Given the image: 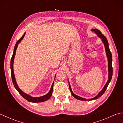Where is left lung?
Wrapping results in <instances>:
<instances>
[{
    "instance_id": "1",
    "label": "left lung",
    "mask_w": 123,
    "mask_h": 123,
    "mask_svg": "<svg viewBox=\"0 0 123 123\" xmlns=\"http://www.w3.org/2000/svg\"><path fill=\"white\" fill-rule=\"evenodd\" d=\"M91 31H92V32H95L98 37L100 38L102 42H103V43L104 44V46H105V51H106V55H107V59H108V79L107 80V82H106V83L105 84V85L104 86V88H103V89H102L100 92H99L98 95H97L95 97H93L92 98H91V99H86V98H83L81 97L78 96L77 95H75L74 92H72V89H71V86L70 85V83H69V88H70V90L71 91V95L74 97L75 98H76L78 100H83V101H90V100H95V99H97L99 98V97H100L103 95L104 93L105 92V91H106L107 88L108 86L109 85V82L111 81V78H112V75H113V68H112V55H111V53L110 51V49H109V45H108V41L107 40V38H106V37L105 36H104V35L102 34V33L100 32V31L96 29H92L91 30Z\"/></svg>"
}]
</instances>
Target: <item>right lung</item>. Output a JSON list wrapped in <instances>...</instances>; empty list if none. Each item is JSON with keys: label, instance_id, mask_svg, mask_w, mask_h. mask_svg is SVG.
<instances>
[{"label": "right lung", "instance_id": "obj_1", "mask_svg": "<svg viewBox=\"0 0 123 123\" xmlns=\"http://www.w3.org/2000/svg\"><path fill=\"white\" fill-rule=\"evenodd\" d=\"M25 34H26V32L24 33V35L22 36V37L16 43L15 48H14V52H13V54H12V57L11 61H10V69H11L12 81L13 84H14L15 88H16V89L18 91V92L20 93V95H21L23 98H25L26 100H27V101H30V102H32V103H41V102H43V101L48 100V99L51 97L52 92H53V85H54V81H53V83H52L51 88L50 89V90H49V92L47 94H46L45 95H44L43 96H41V97H32L31 96L28 95V94L25 93L24 92H23V91L21 89H20L19 88V87L18 86V85L17 84V82H16V79H15L14 72V69H13L14 60L15 59L16 52V49H17L18 44H19L20 42L22 41L23 38H24V36L25 35ZM55 77H56V74H55V75L54 79H55Z\"/></svg>", "mask_w": 123, "mask_h": 123}]
</instances>
